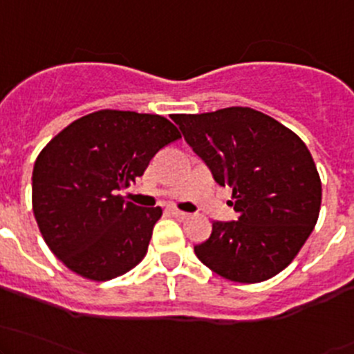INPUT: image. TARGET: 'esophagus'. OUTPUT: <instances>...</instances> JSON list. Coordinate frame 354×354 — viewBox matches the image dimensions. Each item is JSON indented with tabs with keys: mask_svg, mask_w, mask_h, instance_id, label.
Instances as JSON below:
<instances>
[{
	"mask_svg": "<svg viewBox=\"0 0 354 354\" xmlns=\"http://www.w3.org/2000/svg\"><path fill=\"white\" fill-rule=\"evenodd\" d=\"M169 212L173 214L174 217H180V219H185V217H188V216H190V214H188V212H185V210H180V209H176V207H171V209H169Z\"/></svg>",
	"mask_w": 354,
	"mask_h": 354,
	"instance_id": "34e87169",
	"label": "esophagus"
}]
</instances>
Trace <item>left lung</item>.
<instances>
[{"instance_id":"8db88e82","label":"left lung","mask_w":354,"mask_h":354,"mask_svg":"<svg viewBox=\"0 0 354 354\" xmlns=\"http://www.w3.org/2000/svg\"><path fill=\"white\" fill-rule=\"evenodd\" d=\"M183 137L214 180L233 190L238 221H214L195 255L224 279L253 284L295 260L315 227L322 181L305 142L252 108L176 114Z\"/></svg>"}]
</instances>
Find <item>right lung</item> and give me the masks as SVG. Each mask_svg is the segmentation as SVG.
<instances>
[{"instance_id": "1", "label": "right lung", "mask_w": 354, "mask_h": 354, "mask_svg": "<svg viewBox=\"0 0 354 354\" xmlns=\"http://www.w3.org/2000/svg\"><path fill=\"white\" fill-rule=\"evenodd\" d=\"M180 138L159 114L101 109L42 149L32 173V210L46 245L71 272L101 283L142 262L162 209L137 207L118 192Z\"/></svg>"}]
</instances>
